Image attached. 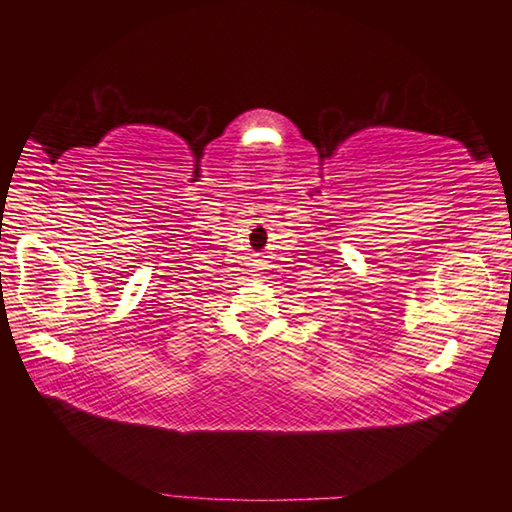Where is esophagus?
Wrapping results in <instances>:
<instances>
[{
    "instance_id": "obj_1",
    "label": "esophagus",
    "mask_w": 512,
    "mask_h": 512,
    "mask_svg": "<svg viewBox=\"0 0 512 512\" xmlns=\"http://www.w3.org/2000/svg\"><path fill=\"white\" fill-rule=\"evenodd\" d=\"M266 264H264V259H253V271L255 273H250V275H255V277H259V273H262V268H264Z\"/></svg>"
}]
</instances>
